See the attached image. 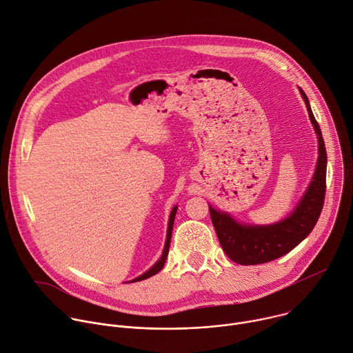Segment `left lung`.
I'll return each mask as SVG.
<instances>
[{"mask_svg":"<svg viewBox=\"0 0 353 353\" xmlns=\"http://www.w3.org/2000/svg\"><path fill=\"white\" fill-rule=\"evenodd\" d=\"M301 94L319 136V160L312 183L296 208L278 224L252 227L236 223L227 213H221L208 204L211 223L214 225L220 245L225 254L238 264H261L290 253L313 231L321 214L327 188V152L320 125L312 112L307 96L302 89Z\"/></svg>","mask_w":353,"mask_h":353,"instance_id":"left-lung-1","label":"left lung"}]
</instances>
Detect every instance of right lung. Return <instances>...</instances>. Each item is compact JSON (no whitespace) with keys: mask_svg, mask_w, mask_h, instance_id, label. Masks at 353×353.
Returning <instances> with one entry per match:
<instances>
[{"mask_svg":"<svg viewBox=\"0 0 353 353\" xmlns=\"http://www.w3.org/2000/svg\"><path fill=\"white\" fill-rule=\"evenodd\" d=\"M176 208L178 207H174L172 211H171V216H170V223H168V231H167V241H165V248H164V252H163V256L160 257V260L148 271L145 272L143 275H140L137 278H134L133 281H130V283H136V281H142V279H146L154 274H157L163 267H164V263H165V259L168 256V250H170V243H171V235H172V225H174V220H175V214H176Z\"/></svg>","mask_w":353,"mask_h":353,"instance_id":"add662e5","label":"right lung"}]
</instances>
